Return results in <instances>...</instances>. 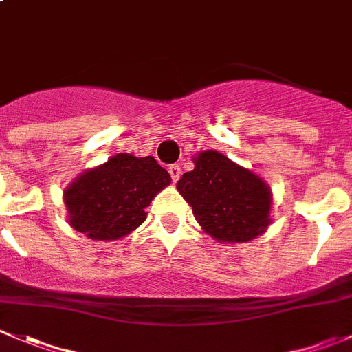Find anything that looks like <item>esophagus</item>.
Here are the masks:
<instances>
[{
	"label": "esophagus",
	"mask_w": 352,
	"mask_h": 352,
	"mask_svg": "<svg viewBox=\"0 0 352 352\" xmlns=\"http://www.w3.org/2000/svg\"><path fill=\"white\" fill-rule=\"evenodd\" d=\"M168 172H170V175H172L173 182H177V180L180 179V175H182V170H180L179 165H170Z\"/></svg>",
	"instance_id": "34e87169"
}]
</instances>
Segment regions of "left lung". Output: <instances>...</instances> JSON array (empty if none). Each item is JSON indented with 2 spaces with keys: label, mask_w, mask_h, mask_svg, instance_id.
<instances>
[{
  "label": "left lung",
  "mask_w": 352,
  "mask_h": 352,
  "mask_svg": "<svg viewBox=\"0 0 352 352\" xmlns=\"http://www.w3.org/2000/svg\"><path fill=\"white\" fill-rule=\"evenodd\" d=\"M194 170L177 182L208 235L225 243L257 239L271 225L272 196L267 184L219 151H201Z\"/></svg>",
  "instance_id": "8db88e82"
}]
</instances>
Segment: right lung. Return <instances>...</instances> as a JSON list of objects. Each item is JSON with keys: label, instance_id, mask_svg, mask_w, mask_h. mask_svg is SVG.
I'll return each instance as SVG.
<instances>
[{"label": "right lung", "instance_id": "1", "mask_svg": "<svg viewBox=\"0 0 352 352\" xmlns=\"http://www.w3.org/2000/svg\"><path fill=\"white\" fill-rule=\"evenodd\" d=\"M170 182L153 156L119 153L69 184L65 190L67 221L91 240H119L143 225L144 209Z\"/></svg>", "mask_w": 352, "mask_h": 352}]
</instances>
